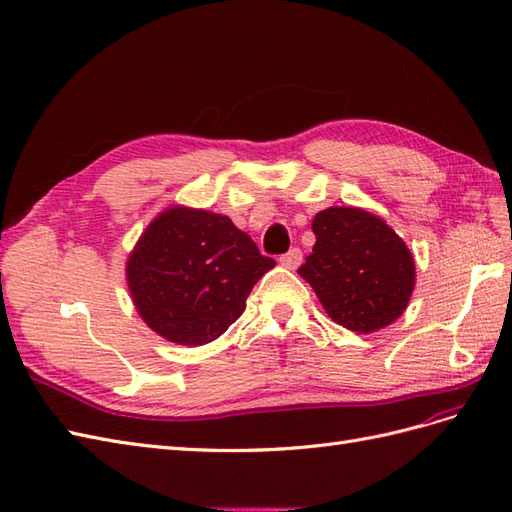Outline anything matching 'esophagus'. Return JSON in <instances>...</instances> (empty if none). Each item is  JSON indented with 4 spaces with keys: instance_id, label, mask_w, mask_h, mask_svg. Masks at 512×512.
Wrapping results in <instances>:
<instances>
[{
    "instance_id": "34e87169",
    "label": "esophagus",
    "mask_w": 512,
    "mask_h": 512,
    "mask_svg": "<svg viewBox=\"0 0 512 512\" xmlns=\"http://www.w3.org/2000/svg\"><path fill=\"white\" fill-rule=\"evenodd\" d=\"M279 261H281V266H285L287 270H296L302 261V251L300 248H291V251H287L285 255L279 257Z\"/></svg>"
}]
</instances>
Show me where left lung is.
Here are the masks:
<instances>
[{
  "mask_svg": "<svg viewBox=\"0 0 512 512\" xmlns=\"http://www.w3.org/2000/svg\"><path fill=\"white\" fill-rule=\"evenodd\" d=\"M313 233V253L298 274L332 321L369 334L401 317L414 291L416 266L386 221L360 208H328L313 218Z\"/></svg>",
  "mask_w": 512,
  "mask_h": 512,
  "instance_id": "1",
  "label": "left lung"
}]
</instances>
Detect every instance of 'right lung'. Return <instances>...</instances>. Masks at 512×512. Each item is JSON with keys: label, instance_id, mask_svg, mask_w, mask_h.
Segmentation results:
<instances>
[{"label": "right lung", "instance_id": "obj_1", "mask_svg": "<svg viewBox=\"0 0 512 512\" xmlns=\"http://www.w3.org/2000/svg\"><path fill=\"white\" fill-rule=\"evenodd\" d=\"M274 266L229 216L175 206L143 231L126 279L139 315L156 334L203 345L244 313L253 285Z\"/></svg>", "mask_w": 512, "mask_h": 512}]
</instances>
